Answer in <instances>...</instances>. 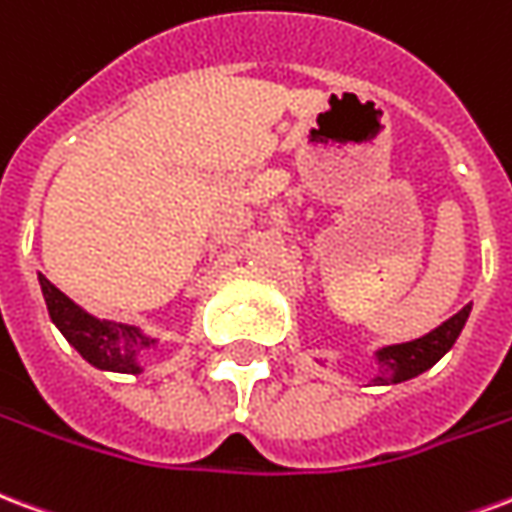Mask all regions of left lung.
<instances>
[{"label":"left lung","instance_id":"1","mask_svg":"<svg viewBox=\"0 0 512 512\" xmlns=\"http://www.w3.org/2000/svg\"><path fill=\"white\" fill-rule=\"evenodd\" d=\"M472 305H466L461 311L450 316L447 322H442L436 330H431L423 338L414 341L395 343V346H384L376 352V384H398L406 379H414L423 371H428L431 365H436L453 349L455 338L464 330L466 319H469Z\"/></svg>","mask_w":512,"mask_h":512}]
</instances>
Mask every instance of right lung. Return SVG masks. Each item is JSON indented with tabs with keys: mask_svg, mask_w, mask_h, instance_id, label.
I'll list each match as a JSON object with an SVG mask.
<instances>
[{
	"mask_svg": "<svg viewBox=\"0 0 512 512\" xmlns=\"http://www.w3.org/2000/svg\"><path fill=\"white\" fill-rule=\"evenodd\" d=\"M40 289L46 297L51 322L57 324L59 333L65 335L67 343L89 365H95L100 371H117V374H141L138 357L147 352L149 346H155V338L144 335L133 324L108 322L78 308L46 275H40Z\"/></svg>",
	"mask_w": 512,
	"mask_h": 512,
	"instance_id": "1",
	"label": "right lung"
}]
</instances>
